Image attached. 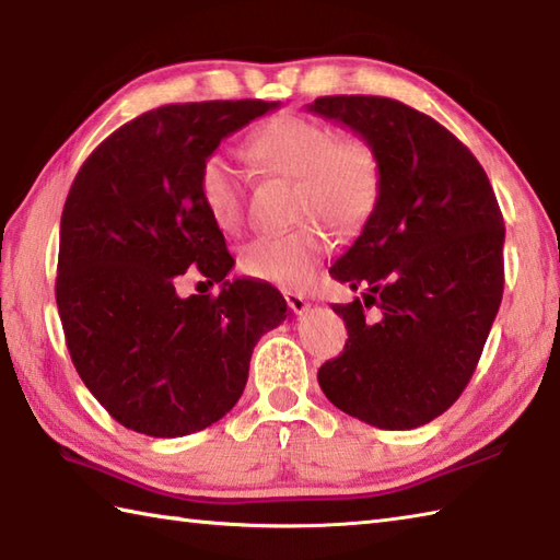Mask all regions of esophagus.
<instances>
[{
  "label": "esophagus",
  "instance_id": "1",
  "mask_svg": "<svg viewBox=\"0 0 560 560\" xmlns=\"http://www.w3.org/2000/svg\"><path fill=\"white\" fill-rule=\"evenodd\" d=\"M283 299H287L289 307L295 313V315H305L307 311H311V303H307V299L303 293H295V291H283Z\"/></svg>",
  "mask_w": 560,
  "mask_h": 560
}]
</instances>
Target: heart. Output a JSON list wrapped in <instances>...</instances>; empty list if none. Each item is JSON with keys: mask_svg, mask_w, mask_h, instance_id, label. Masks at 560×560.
I'll return each instance as SVG.
<instances>
[{"mask_svg": "<svg viewBox=\"0 0 560 560\" xmlns=\"http://www.w3.org/2000/svg\"><path fill=\"white\" fill-rule=\"evenodd\" d=\"M247 156L269 173L295 177V209L313 213L281 233L257 235L241 255L243 273L281 289H303L329 247L325 225L355 229L377 205L383 168L375 147L359 135H339L325 122L283 113L261 122L247 139ZM199 199L221 231L243 223V183L235 163L211 153L201 163Z\"/></svg>", "mask_w": 560, "mask_h": 560, "instance_id": "heart-1", "label": "heart"}]
</instances>
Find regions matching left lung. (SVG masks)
<instances>
[{
	"mask_svg": "<svg viewBox=\"0 0 560 560\" xmlns=\"http://www.w3.org/2000/svg\"><path fill=\"white\" fill-rule=\"evenodd\" d=\"M307 110L375 147L377 205L331 277L365 289L343 353L317 371L327 399L385 431H411L467 387L503 299L505 225L481 163L433 117L383 96H325ZM375 304L377 320L363 306Z\"/></svg>",
	"mask_w": 560,
	"mask_h": 560,
	"instance_id": "1",
	"label": "left lung"
}]
</instances>
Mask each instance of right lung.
<instances>
[{
	"label": "right lung",
	"instance_id": "1",
	"mask_svg": "<svg viewBox=\"0 0 560 560\" xmlns=\"http://www.w3.org/2000/svg\"><path fill=\"white\" fill-rule=\"evenodd\" d=\"M267 101L177 103L122 125L83 161L59 223L57 311L83 385L129 431H205L241 399L261 335L289 317L233 257L199 199V168ZM187 268L219 296L180 300Z\"/></svg>",
	"mask_w": 560,
	"mask_h": 560
}]
</instances>
